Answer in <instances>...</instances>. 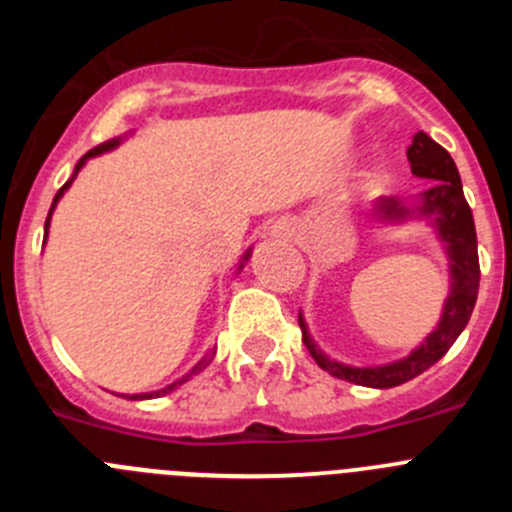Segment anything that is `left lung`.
<instances>
[{
    "label": "left lung",
    "mask_w": 512,
    "mask_h": 512,
    "mask_svg": "<svg viewBox=\"0 0 512 512\" xmlns=\"http://www.w3.org/2000/svg\"><path fill=\"white\" fill-rule=\"evenodd\" d=\"M408 161L415 176L433 179L436 184L428 192H423V202L415 210L405 207L400 200H379L374 212L384 223H402L405 217L413 215L431 217L433 228H436L438 238L443 243V251L449 256L451 277V292L446 297L436 330L405 359L384 366H348L341 364V361L328 359L315 346L300 312L302 341H305L312 359L318 361L320 369L351 384L377 387V390H390L397 384L410 382L413 377L423 374L425 369H431L454 346L461 330L467 328L479 289L477 230H474V217L467 205V197H464V189H461L459 169H456L454 158L449 156L446 148L438 146L431 135L418 133L413 138V146L408 148Z\"/></svg>",
    "instance_id": "obj_1"
}]
</instances>
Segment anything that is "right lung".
Instances as JSON below:
<instances>
[{"label": "right lung", "instance_id": "add662e5", "mask_svg": "<svg viewBox=\"0 0 512 512\" xmlns=\"http://www.w3.org/2000/svg\"><path fill=\"white\" fill-rule=\"evenodd\" d=\"M117 146H120V138H112V140H107V143H102V146L92 148V151H89L87 156L81 158L79 164H76V169H74V176H71L69 182L63 184V187L58 189V194H56V197H53L51 212H48V220H45V238H48V225H51V215H53V210H56L58 200H61V197H63V192H66V189L71 187V182H74V179H76V174H79V169H81V166L87 164V158H94V156H99V153H104V151H112V148H117ZM248 256H251V251H246V256H243V261H248ZM241 269H243V264H241ZM212 356H215V348H212V351H207V354L202 356V359L197 361V364L192 366V372H189V374H184V377H182V379H176V382H171L169 387H164V390H156V392H143V395H128V397H130V400H153V397L169 395V392H174L176 387H179V384H184V382H187V379H192L194 374H200L202 369H205V366L210 364V361H212Z\"/></svg>", "mask_w": 512, "mask_h": 512}]
</instances>
